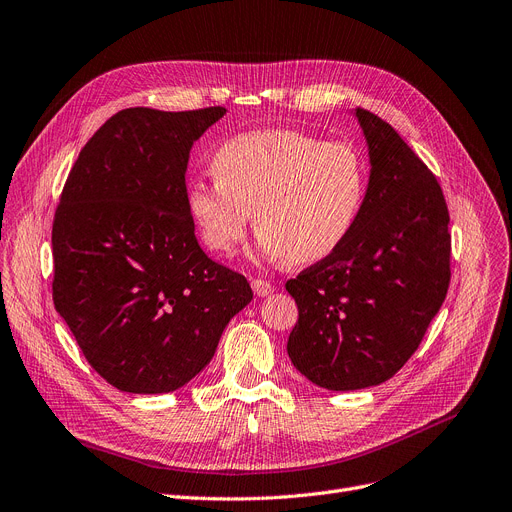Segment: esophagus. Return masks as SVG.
<instances>
[{"label": "esophagus", "mask_w": 512, "mask_h": 512, "mask_svg": "<svg viewBox=\"0 0 512 512\" xmlns=\"http://www.w3.org/2000/svg\"><path fill=\"white\" fill-rule=\"evenodd\" d=\"M252 289H254V294L258 296V298H266V296H271L273 294V283L271 281H264V279H252Z\"/></svg>", "instance_id": "esophagus-1"}]
</instances>
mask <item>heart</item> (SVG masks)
I'll return each mask as SVG.
<instances>
[{
    "mask_svg": "<svg viewBox=\"0 0 512 512\" xmlns=\"http://www.w3.org/2000/svg\"><path fill=\"white\" fill-rule=\"evenodd\" d=\"M212 179H193L187 210L204 246L229 256L250 225L258 248L291 266L333 254L354 229L369 191V166L352 141L296 129H260L225 139Z\"/></svg>",
    "mask_w": 512,
    "mask_h": 512,
    "instance_id": "b5f03b06",
    "label": "heart"
}]
</instances>
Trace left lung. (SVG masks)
Instances as JSON below:
<instances>
[{
	"instance_id": "left-lung-1",
	"label": "left lung",
	"mask_w": 512,
	"mask_h": 512,
	"mask_svg": "<svg viewBox=\"0 0 512 512\" xmlns=\"http://www.w3.org/2000/svg\"><path fill=\"white\" fill-rule=\"evenodd\" d=\"M354 116L369 148V191L333 254L289 279L300 316L287 339L314 385L350 392L394 377L417 352L450 285L448 206L440 183L392 125Z\"/></svg>"
}]
</instances>
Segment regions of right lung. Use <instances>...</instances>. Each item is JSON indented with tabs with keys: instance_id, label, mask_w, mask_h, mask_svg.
I'll return each instance as SVG.
<instances>
[{
	"instance_id": "obj_1",
	"label": "right lung",
	"mask_w": 512,
	"mask_h": 512,
	"mask_svg": "<svg viewBox=\"0 0 512 512\" xmlns=\"http://www.w3.org/2000/svg\"><path fill=\"white\" fill-rule=\"evenodd\" d=\"M225 114L120 110L66 179L52 229L54 304L120 392L183 387L252 302L248 279L204 254L185 202L191 145Z\"/></svg>"
}]
</instances>
